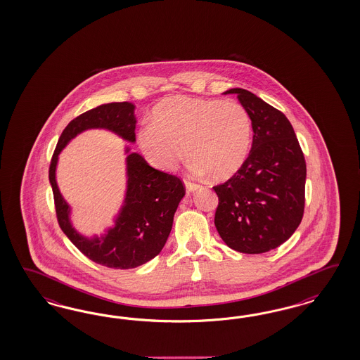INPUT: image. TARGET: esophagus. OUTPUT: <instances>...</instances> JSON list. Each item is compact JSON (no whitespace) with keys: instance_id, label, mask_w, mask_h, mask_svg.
Segmentation results:
<instances>
[{"instance_id":"1","label":"esophagus","mask_w":360,"mask_h":360,"mask_svg":"<svg viewBox=\"0 0 360 360\" xmlns=\"http://www.w3.org/2000/svg\"><path fill=\"white\" fill-rule=\"evenodd\" d=\"M186 190L188 191V193H193V191H195L199 188V185H196L194 182H190V181H185Z\"/></svg>"}]
</instances>
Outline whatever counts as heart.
<instances>
[{"label": "heart", "instance_id": "b5f03b06", "mask_svg": "<svg viewBox=\"0 0 360 360\" xmlns=\"http://www.w3.org/2000/svg\"><path fill=\"white\" fill-rule=\"evenodd\" d=\"M137 141L148 161L158 169H175L186 148L196 173L226 181L247 161L251 116L233 100L165 98L153 110V124L137 133Z\"/></svg>", "mask_w": 360, "mask_h": 360}]
</instances>
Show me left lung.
Segmentation results:
<instances>
[{"mask_svg": "<svg viewBox=\"0 0 360 360\" xmlns=\"http://www.w3.org/2000/svg\"><path fill=\"white\" fill-rule=\"evenodd\" d=\"M236 94L252 120L253 141L243 167L214 186L215 227L229 248L264 253L280 247L300 226L305 210L306 162L290 121L243 88Z\"/></svg>", "mask_w": 360, "mask_h": 360, "instance_id": "1", "label": "left lung"}]
</instances>
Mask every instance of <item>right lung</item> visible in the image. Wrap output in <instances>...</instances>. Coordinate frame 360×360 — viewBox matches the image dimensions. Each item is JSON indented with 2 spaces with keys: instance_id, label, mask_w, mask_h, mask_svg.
Segmentation results:
<instances>
[{
  "instance_id": "right-lung-1",
  "label": "right lung",
  "mask_w": 360,
  "mask_h": 360,
  "mask_svg": "<svg viewBox=\"0 0 360 360\" xmlns=\"http://www.w3.org/2000/svg\"><path fill=\"white\" fill-rule=\"evenodd\" d=\"M89 128H105L134 142V105L128 101L100 105L70 121L62 131L49 167L59 227L89 260L115 269L137 268L162 251L173 227L176 207L185 195V184L179 176L157 170L140 154L131 153L127 158L128 191L125 206L115 229H109L103 239L88 240L80 236L70 224L68 205L58 190L55 167L58 154L65 143Z\"/></svg>"
}]
</instances>
